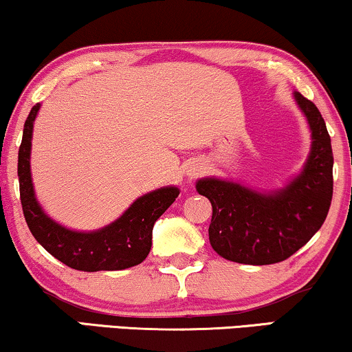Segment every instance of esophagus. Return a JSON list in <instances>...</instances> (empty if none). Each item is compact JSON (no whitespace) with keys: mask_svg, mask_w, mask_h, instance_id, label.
I'll return each instance as SVG.
<instances>
[{"mask_svg":"<svg viewBox=\"0 0 352 352\" xmlns=\"http://www.w3.org/2000/svg\"><path fill=\"white\" fill-rule=\"evenodd\" d=\"M201 171H204V163L199 162V160H194V162H190L189 165H187V168H186V176L190 177V179H192V177L199 176Z\"/></svg>","mask_w":352,"mask_h":352,"instance_id":"esophagus-1","label":"esophagus"}]
</instances>
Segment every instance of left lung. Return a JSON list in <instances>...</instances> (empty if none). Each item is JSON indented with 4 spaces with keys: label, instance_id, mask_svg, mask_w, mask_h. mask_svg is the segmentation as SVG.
I'll return each mask as SVG.
<instances>
[{
    "label": "left lung",
    "instance_id": "1",
    "mask_svg": "<svg viewBox=\"0 0 352 352\" xmlns=\"http://www.w3.org/2000/svg\"><path fill=\"white\" fill-rule=\"evenodd\" d=\"M306 117L311 151L301 171L272 190L232 179L201 177L195 189L213 206L208 229L219 256L240 264L280 263L309 242L322 228L333 195V153L325 122L311 100L293 91Z\"/></svg>",
    "mask_w": 352,
    "mask_h": 352
}]
</instances>
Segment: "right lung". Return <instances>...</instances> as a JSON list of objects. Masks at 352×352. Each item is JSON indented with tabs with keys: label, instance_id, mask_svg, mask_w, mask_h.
Masks as SVG:
<instances>
[{
	"label": "right lung",
	"instance_id": "1",
	"mask_svg": "<svg viewBox=\"0 0 352 352\" xmlns=\"http://www.w3.org/2000/svg\"><path fill=\"white\" fill-rule=\"evenodd\" d=\"M40 107L41 104L33 105L23 124L17 165L22 210L33 237L47 253L76 271H122L141 264L151 252L153 224L177 199L179 189L165 186L147 192L113 223L96 230H75L57 223L36 200L32 181L33 124Z\"/></svg>",
	"mask_w": 352,
	"mask_h": 352
}]
</instances>
